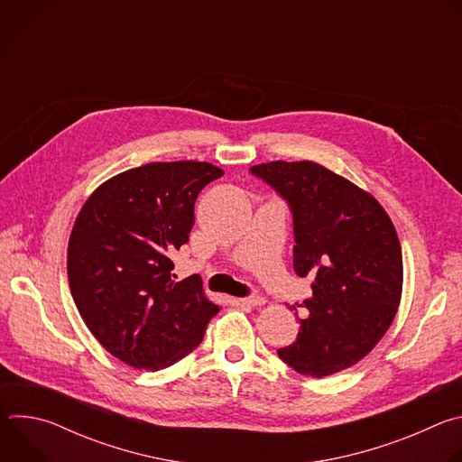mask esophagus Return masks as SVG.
<instances>
[{
    "instance_id": "esophagus-1",
    "label": "esophagus",
    "mask_w": 462,
    "mask_h": 462,
    "mask_svg": "<svg viewBox=\"0 0 462 462\" xmlns=\"http://www.w3.org/2000/svg\"><path fill=\"white\" fill-rule=\"evenodd\" d=\"M236 301H237V305H246V307H259V305H265V298H261V296L237 298Z\"/></svg>"
}]
</instances>
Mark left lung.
<instances>
[{
  "mask_svg": "<svg viewBox=\"0 0 462 462\" xmlns=\"http://www.w3.org/2000/svg\"><path fill=\"white\" fill-rule=\"evenodd\" d=\"M252 173L289 201L294 273L314 278L312 298L303 301L309 316L280 358L314 378L358 364L402 298V248L391 217L369 191L312 161L263 162Z\"/></svg>",
  "mask_w": 462,
  "mask_h": 462,
  "instance_id": "1",
  "label": "left lung"
}]
</instances>
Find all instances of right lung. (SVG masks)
<instances>
[{
    "label": "right lung",
    "instance_id": "add662e5",
    "mask_svg": "<svg viewBox=\"0 0 462 462\" xmlns=\"http://www.w3.org/2000/svg\"><path fill=\"white\" fill-rule=\"evenodd\" d=\"M223 173L210 162H150L107 179L80 208L68 245L71 294L120 362L144 371L175 364L221 310L199 276L175 282L171 254L188 241L197 195Z\"/></svg>",
    "mask_w": 462,
    "mask_h": 462
}]
</instances>
